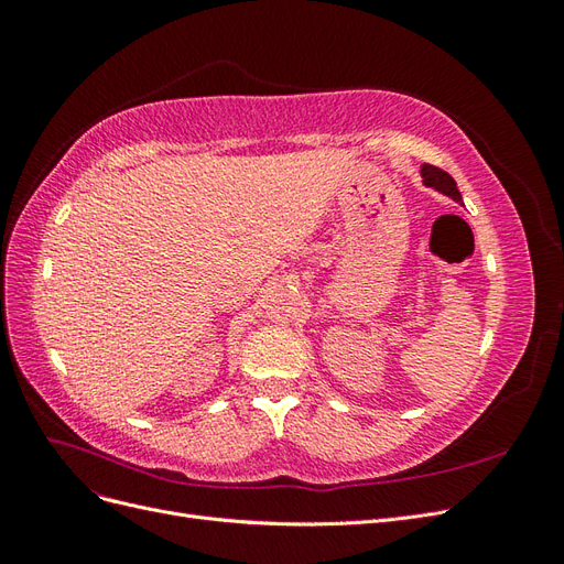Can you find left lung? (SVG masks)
<instances>
[{"mask_svg":"<svg viewBox=\"0 0 564 564\" xmlns=\"http://www.w3.org/2000/svg\"><path fill=\"white\" fill-rule=\"evenodd\" d=\"M421 178H423L425 187H433V191L452 197L458 204H464L458 187H456V181L447 172H442V169H437L433 164H421Z\"/></svg>","mask_w":564,"mask_h":564,"instance_id":"1","label":"left lung"}]
</instances>
